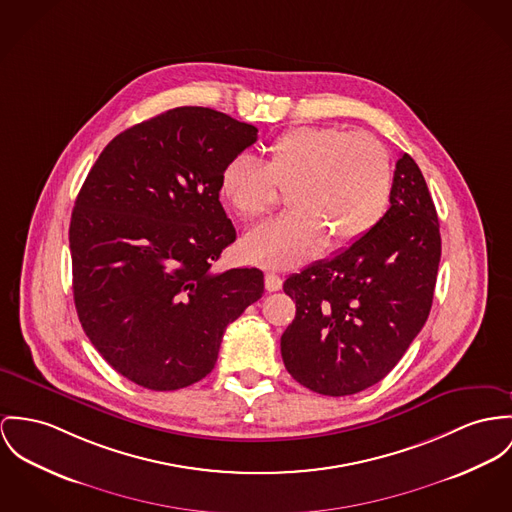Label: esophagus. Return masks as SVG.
<instances>
[{
  "label": "esophagus",
  "instance_id": "obj_1",
  "mask_svg": "<svg viewBox=\"0 0 512 512\" xmlns=\"http://www.w3.org/2000/svg\"><path fill=\"white\" fill-rule=\"evenodd\" d=\"M265 288L269 292H276L282 288V276L276 275V273H265Z\"/></svg>",
  "mask_w": 512,
  "mask_h": 512
}]
</instances>
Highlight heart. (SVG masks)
<instances>
[{
    "instance_id": "b5f03b06",
    "label": "heart",
    "mask_w": 512,
    "mask_h": 512,
    "mask_svg": "<svg viewBox=\"0 0 512 512\" xmlns=\"http://www.w3.org/2000/svg\"><path fill=\"white\" fill-rule=\"evenodd\" d=\"M267 163L237 154L220 173V193L237 218L251 222L288 191L290 214L243 239L245 253L267 267L310 261L327 243L347 247L384 218L394 185L386 148L372 136L335 126H298L275 138Z\"/></svg>"
}]
</instances>
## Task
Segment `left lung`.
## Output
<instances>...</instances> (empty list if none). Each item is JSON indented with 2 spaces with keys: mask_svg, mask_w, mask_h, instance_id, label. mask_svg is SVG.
Returning <instances> with one entry per match:
<instances>
[{
  "mask_svg": "<svg viewBox=\"0 0 512 512\" xmlns=\"http://www.w3.org/2000/svg\"><path fill=\"white\" fill-rule=\"evenodd\" d=\"M438 228L425 177L403 154L380 224L284 282L296 317L282 333L280 353L298 384L341 397L378 384L394 368L433 306Z\"/></svg>",
  "mask_w": 512,
  "mask_h": 512,
  "instance_id": "left-lung-1",
  "label": "left lung"
}]
</instances>
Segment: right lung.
Instances as JSON below:
<instances>
[{
	"label": "right lung",
	"instance_id": "add662e5",
	"mask_svg": "<svg viewBox=\"0 0 512 512\" xmlns=\"http://www.w3.org/2000/svg\"><path fill=\"white\" fill-rule=\"evenodd\" d=\"M257 128L206 107H177L115 136L72 212L81 327L130 382L181 390L216 364L226 327L263 296L255 267L212 271L236 241L220 173Z\"/></svg>",
	"mask_w": 512,
	"mask_h": 512
}]
</instances>
